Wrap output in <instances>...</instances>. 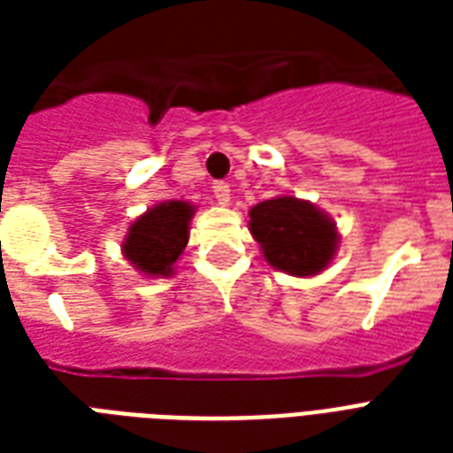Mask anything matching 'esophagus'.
Instances as JSON below:
<instances>
[{
    "label": "esophagus",
    "mask_w": 453,
    "mask_h": 453,
    "mask_svg": "<svg viewBox=\"0 0 453 453\" xmlns=\"http://www.w3.org/2000/svg\"><path fill=\"white\" fill-rule=\"evenodd\" d=\"M213 197L219 204H230V185L226 180H219V183H213Z\"/></svg>",
    "instance_id": "34e87169"
}]
</instances>
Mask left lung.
<instances>
[{
  "instance_id": "left-lung-1",
  "label": "left lung",
  "mask_w": 453,
  "mask_h": 453,
  "mask_svg": "<svg viewBox=\"0 0 453 453\" xmlns=\"http://www.w3.org/2000/svg\"><path fill=\"white\" fill-rule=\"evenodd\" d=\"M249 230L273 268L294 277L319 275L336 256V223L305 199L282 195L249 211Z\"/></svg>"
}]
</instances>
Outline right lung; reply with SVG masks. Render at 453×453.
Instances as JSON below:
<instances>
[{
    "label": "right lung",
    "mask_w": 453,
    "mask_h": 453,
    "mask_svg": "<svg viewBox=\"0 0 453 453\" xmlns=\"http://www.w3.org/2000/svg\"><path fill=\"white\" fill-rule=\"evenodd\" d=\"M195 206L190 202L169 199L138 216L122 244L124 258L148 277L173 275V263L183 254L190 237Z\"/></svg>",
    "instance_id": "add662e5"
}]
</instances>
